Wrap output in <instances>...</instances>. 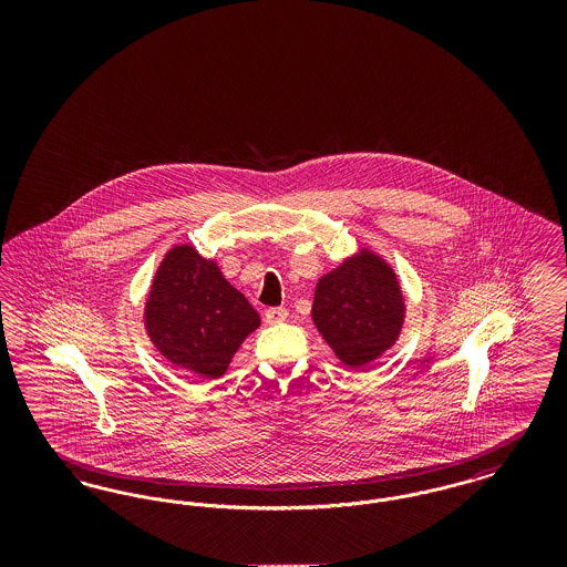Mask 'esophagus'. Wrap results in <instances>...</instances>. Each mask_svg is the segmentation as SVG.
Masks as SVG:
<instances>
[{"label": "esophagus", "instance_id": "esophagus-1", "mask_svg": "<svg viewBox=\"0 0 567 567\" xmlns=\"http://www.w3.org/2000/svg\"><path fill=\"white\" fill-rule=\"evenodd\" d=\"M287 317H289V312H287V308H282V306L268 308V310H266V323H282V321H287Z\"/></svg>", "mask_w": 567, "mask_h": 567}]
</instances>
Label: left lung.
Here are the masks:
<instances>
[{"label":"left lung","mask_w":567,"mask_h":567,"mask_svg":"<svg viewBox=\"0 0 567 567\" xmlns=\"http://www.w3.org/2000/svg\"><path fill=\"white\" fill-rule=\"evenodd\" d=\"M404 296L395 271L363 248L317 285L312 321L336 357L361 368L389 351L404 324Z\"/></svg>","instance_id":"left-lung-1"}]
</instances>
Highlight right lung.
<instances>
[{"instance_id":"obj_1","label":"right lung","mask_w":567,"mask_h":567,"mask_svg":"<svg viewBox=\"0 0 567 567\" xmlns=\"http://www.w3.org/2000/svg\"><path fill=\"white\" fill-rule=\"evenodd\" d=\"M144 324L167 361L189 377L213 380L227 372L244 338L259 327V315L215 261L181 244L155 274Z\"/></svg>"}]
</instances>
